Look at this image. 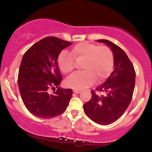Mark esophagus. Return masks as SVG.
Here are the masks:
<instances>
[{
	"label": "esophagus",
	"mask_w": 152,
	"mask_h": 152,
	"mask_svg": "<svg viewBox=\"0 0 152 152\" xmlns=\"http://www.w3.org/2000/svg\"><path fill=\"white\" fill-rule=\"evenodd\" d=\"M81 91L79 90V89H75V90H74V93H76V94H79Z\"/></svg>",
	"instance_id": "1"
}]
</instances>
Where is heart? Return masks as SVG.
<instances>
[{
  "mask_svg": "<svg viewBox=\"0 0 152 152\" xmlns=\"http://www.w3.org/2000/svg\"><path fill=\"white\" fill-rule=\"evenodd\" d=\"M71 54L62 50L57 58L58 69L64 74L71 73L74 69V60L83 59L81 72L75 73L66 80V86L75 89L86 88L96 78L102 81L112 72L114 64V54L108 46H98L95 43L81 42L71 48Z\"/></svg>",
  "mask_w": 152,
  "mask_h": 152,
  "instance_id": "1",
  "label": "heart"
}]
</instances>
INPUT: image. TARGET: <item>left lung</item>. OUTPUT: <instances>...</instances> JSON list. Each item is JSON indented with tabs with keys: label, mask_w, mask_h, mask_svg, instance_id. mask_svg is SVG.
Returning <instances> with one entry per match:
<instances>
[{
	"label": "left lung",
	"mask_w": 152,
	"mask_h": 152,
	"mask_svg": "<svg viewBox=\"0 0 152 152\" xmlns=\"http://www.w3.org/2000/svg\"><path fill=\"white\" fill-rule=\"evenodd\" d=\"M105 43L114 54V71L96 90L91 91L89 102L83 105L85 114L91 120L101 125H109L118 120L129 106L135 86L136 73L133 64L123 50L105 39L97 40Z\"/></svg>",
	"instance_id": "8db88e82"
}]
</instances>
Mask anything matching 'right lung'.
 Instances as JSON below:
<instances>
[{"mask_svg":"<svg viewBox=\"0 0 152 152\" xmlns=\"http://www.w3.org/2000/svg\"><path fill=\"white\" fill-rule=\"evenodd\" d=\"M71 42L53 36L41 39L24 53L18 71V84L26 109L34 116L50 118L61 114L73 91L58 86L62 81L57 64L59 53ZM58 88L50 93V89Z\"/></svg>","mask_w":152,"mask_h":152,"instance_id":"add662e5","label":"right lung"}]
</instances>
